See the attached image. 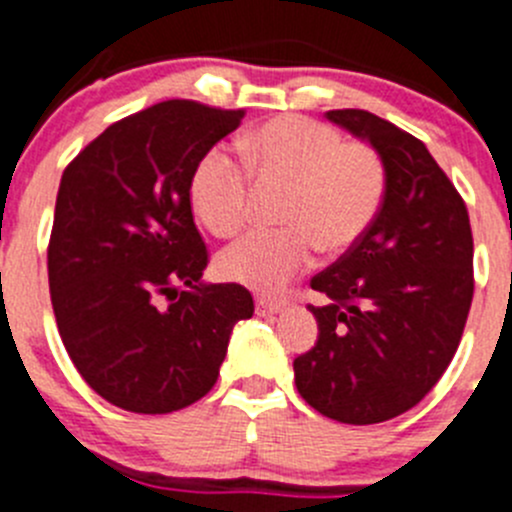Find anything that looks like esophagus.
Segmentation results:
<instances>
[{
	"mask_svg": "<svg viewBox=\"0 0 512 512\" xmlns=\"http://www.w3.org/2000/svg\"><path fill=\"white\" fill-rule=\"evenodd\" d=\"M285 303H288V300L275 298V295H257L255 310H257V315H275L285 308Z\"/></svg>",
	"mask_w": 512,
	"mask_h": 512,
	"instance_id": "34e87169",
	"label": "esophagus"
}]
</instances>
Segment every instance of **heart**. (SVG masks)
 I'll return each mask as SVG.
<instances>
[{
  "instance_id": "heart-1",
  "label": "heart",
  "mask_w": 512,
  "mask_h": 512,
  "mask_svg": "<svg viewBox=\"0 0 512 512\" xmlns=\"http://www.w3.org/2000/svg\"><path fill=\"white\" fill-rule=\"evenodd\" d=\"M247 172L214 148L189 179V202L217 237L245 227L252 209L250 176L260 189H283L275 219L283 227L250 232L219 255L227 280L255 290H278L313 262L315 250L341 255L374 224L386 194L379 151L343 141L333 126L285 116L262 123L237 141Z\"/></svg>"
}]
</instances>
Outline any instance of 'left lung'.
<instances>
[{
	"label": "left lung",
	"mask_w": 512,
	"mask_h": 512,
	"mask_svg": "<svg viewBox=\"0 0 512 512\" xmlns=\"http://www.w3.org/2000/svg\"><path fill=\"white\" fill-rule=\"evenodd\" d=\"M379 151L386 194L374 224L310 280L318 341L295 358V386L315 412L379 424L417 407L450 366L467 313L472 229L465 199L419 138L358 108L328 111Z\"/></svg>",
	"instance_id": "8db88e82"
}]
</instances>
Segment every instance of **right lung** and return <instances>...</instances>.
<instances>
[{
  "label": "right lung",
  "instance_id": "right-lung-1",
  "mask_svg": "<svg viewBox=\"0 0 512 512\" xmlns=\"http://www.w3.org/2000/svg\"><path fill=\"white\" fill-rule=\"evenodd\" d=\"M245 111L164 100L121 118L62 171L47 245L57 331L85 384L116 407L169 414L217 384L250 290L204 285L189 179Z\"/></svg>",
  "mask_w": 512,
  "mask_h": 512
}]
</instances>
